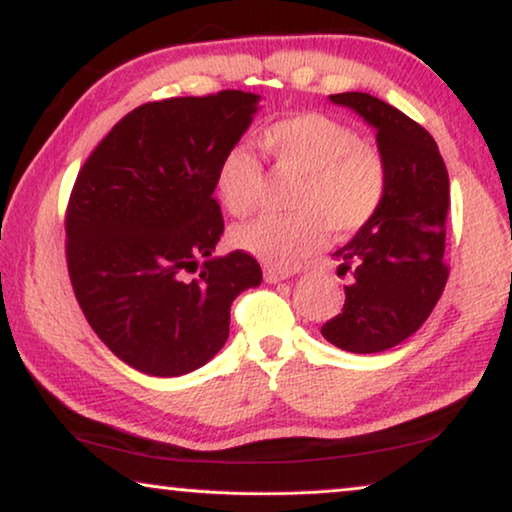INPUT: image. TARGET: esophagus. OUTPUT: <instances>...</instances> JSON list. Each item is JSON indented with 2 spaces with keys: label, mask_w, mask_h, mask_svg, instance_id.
I'll return each mask as SVG.
<instances>
[{
  "label": "esophagus",
  "mask_w": 512,
  "mask_h": 512,
  "mask_svg": "<svg viewBox=\"0 0 512 512\" xmlns=\"http://www.w3.org/2000/svg\"><path fill=\"white\" fill-rule=\"evenodd\" d=\"M263 274H265V281H270V283H277V281H283V279L290 277L288 272L277 270V267H265Z\"/></svg>",
  "instance_id": "34e87169"
}]
</instances>
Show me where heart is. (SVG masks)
Listing matches in <instances>:
<instances>
[{"label": "heart", "instance_id": "b5f03b06", "mask_svg": "<svg viewBox=\"0 0 512 512\" xmlns=\"http://www.w3.org/2000/svg\"><path fill=\"white\" fill-rule=\"evenodd\" d=\"M258 146L283 174H297L288 215H261L235 231V245L272 267H293L336 235L359 231L387 196V162L359 132L325 114H293L265 125ZM263 167L245 146H231L215 171L224 208L245 217L258 206Z\"/></svg>", "mask_w": 512, "mask_h": 512}]
</instances>
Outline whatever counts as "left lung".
I'll return each mask as SVG.
<instances>
[{"label":"left lung","mask_w":512,"mask_h":512,"mask_svg":"<svg viewBox=\"0 0 512 512\" xmlns=\"http://www.w3.org/2000/svg\"><path fill=\"white\" fill-rule=\"evenodd\" d=\"M329 100L373 125L389 174L380 210L334 251L338 272L352 270L355 281L345 286L341 313L320 329L336 348L371 355L412 336L444 293L448 171L430 132L396 107L359 91Z\"/></svg>","instance_id":"1"}]
</instances>
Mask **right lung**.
<instances>
[{
	"mask_svg": "<svg viewBox=\"0 0 512 512\" xmlns=\"http://www.w3.org/2000/svg\"><path fill=\"white\" fill-rule=\"evenodd\" d=\"M256 102L235 89L146 102L75 178L66 206L73 293L100 341L141 373L201 368L229 338L235 297L263 279L247 251L210 256L224 233L217 164Z\"/></svg>",
	"mask_w": 512,
	"mask_h": 512,
	"instance_id": "obj_1",
	"label": "right lung"
}]
</instances>
